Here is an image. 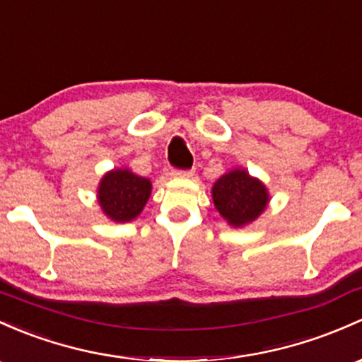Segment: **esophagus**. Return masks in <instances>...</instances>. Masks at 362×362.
Returning a JSON list of instances; mask_svg holds the SVG:
<instances>
[{
    "instance_id": "esophagus-1",
    "label": "esophagus",
    "mask_w": 362,
    "mask_h": 362,
    "mask_svg": "<svg viewBox=\"0 0 362 362\" xmlns=\"http://www.w3.org/2000/svg\"><path fill=\"white\" fill-rule=\"evenodd\" d=\"M170 174H173L174 177H182V180H189V177L195 176V173H193V170H173Z\"/></svg>"
}]
</instances>
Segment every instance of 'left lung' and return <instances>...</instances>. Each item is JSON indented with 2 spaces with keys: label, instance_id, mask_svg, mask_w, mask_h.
Masks as SVG:
<instances>
[{
  "label": "left lung",
  "instance_id": "1",
  "mask_svg": "<svg viewBox=\"0 0 362 362\" xmlns=\"http://www.w3.org/2000/svg\"><path fill=\"white\" fill-rule=\"evenodd\" d=\"M214 207L231 228H245L266 211L271 197L266 185L236 167L223 174L212 186Z\"/></svg>",
  "mask_w": 362,
  "mask_h": 362
}]
</instances>
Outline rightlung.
I'll list each match as a JSON object with an SVG mask.
<instances>
[{
  "instance_id": "obj_1",
  "label": "right lung",
  "mask_w": 362,
  "mask_h": 362,
  "mask_svg": "<svg viewBox=\"0 0 362 362\" xmlns=\"http://www.w3.org/2000/svg\"><path fill=\"white\" fill-rule=\"evenodd\" d=\"M151 195V181L127 167L103 174L96 189V200L105 216L114 223H129L145 209Z\"/></svg>"
}]
</instances>
